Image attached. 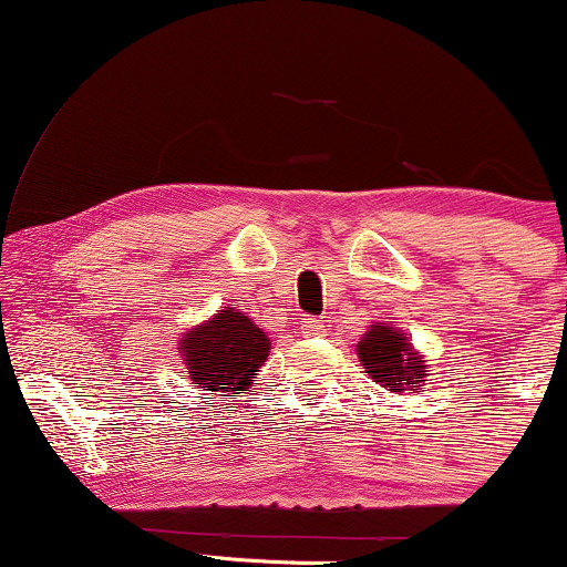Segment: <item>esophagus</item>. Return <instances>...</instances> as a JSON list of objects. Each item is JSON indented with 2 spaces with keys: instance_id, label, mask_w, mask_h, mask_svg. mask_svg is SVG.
<instances>
[{
  "instance_id": "esophagus-1",
  "label": "esophagus",
  "mask_w": 567,
  "mask_h": 567,
  "mask_svg": "<svg viewBox=\"0 0 567 567\" xmlns=\"http://www.w3.org/2000/svg\"><path fill=\"white\" fill-rule=\"evenodd\" d=\"M301 333L303 336H322L324 333V322L317 320V317H303Z\"/></svg>"
}]
</instances>
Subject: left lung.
I'll use <instances>...</instances> for the list:
<instances>
[{"instance_id":"left-lung-1","label":"left lung","mask_w":567,"mask_h":567,"mask_svg":"<svg viewBox=\"0 0 567 567\" xmlns=\"http://www.w3.org/2000/svg\"><path fill=\"white\" fill-rule=\"evenodd\" d=\"M357 357L370 379L389 392H413L426 375V360L408 343V336L392 324L375 322L357 343ZM424 386V383H421Z\"/></svg>"}]
</instances>
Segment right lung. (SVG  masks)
I'll use <instances>...</instances> for the list:
<instances>
[{"label": "right lung", "instance_id": "add662e5", "mask_svg": "<svg viewBox=\"0 0 567 567\" xmlns=\"http://www.w3.org/2000/svg\"><path fill=\"white\" fill-rule=\"evenodd\" d=\"M181 354L188 379L202 392H224L220 396H237L250 389L258 368L269 357V338L250 317L239 309L224 306L216 317L194 324L181 338ZM210 400V396H207Z\"/></svg>", "mask_w": 567, "mask_h": 567}]
</instances>
